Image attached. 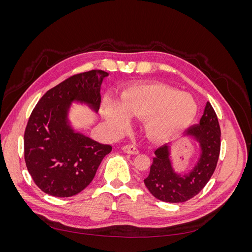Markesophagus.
Instances as JSON below:
<instances>
[{"instance_id":"34e87169","label":"esophagus","mask_w":252,"mask_h":252,"mask_svg":"<svg viewBox=\"0 0 252 252\" xmlns=\"http://www.w3.org/2000/svg\"><path fill=\"white\" fill-rule=\"evenodd\" d=\"M123 151L125 154L128 155H138L139 154V150L138 148H135L132 145H126V146L123 147Z\"/></svg>"}]
</instances>
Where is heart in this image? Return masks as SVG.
I'll return each instance as SVG.
<instances>
[{
	"label": "heart",
	"mask_w": 252,
	"mask_h": 252,
	"mask_svg": "<svg viewBox=\"0 0 252 252\" xmlns=\"http://www.w3.org/2000/svg\"><path fill=\"white\" fill-rule=\"evenodd\" d=\"M194 98L178 89L159 84L134 87L123 94L122 103L105 98L104 114L117 130L128 127L134 117L144 120L145 130L156 139H166L186 127L194 119Z\"/></svg>",
	"instance_id": "b5f03b06"
}]
</instances>
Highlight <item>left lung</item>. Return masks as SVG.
Instances as JSON below:
<instances>
[{
  "instance_id": "left-lung-1",
  "label": "left lung",
  "mask_w": 252,
  "mask_h": 252,
  "mask_svg": "<svg viewBox=\"0 0 252 252\" xmlns=\"http://www.w3.org/2000/svg\"><path fill=\"white\" fill-rule=\"evenodd\" d=\"M185 136L193 139L200 147V158L188 173L175 172L170 159V146L155 151L145 186L158 200L182 203L191 199L207 184L216 170L220 149V129L218 117L207 102L199 124L187 129Z\"/></svg>"
}]
</instances>
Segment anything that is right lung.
Returning <instances> with one entry per match:
<instances>
[{"mask_svg": "<svg viewBox=\"0 0 252 252\" xmlns=\"http://www.w3.org/2000/svg\"><path fill=\"white\" fill-rule=\"evenodd\" d=\"M108 73L90 70L72 75L49 89L32 110L24 134L28 172L45 193L69 197L94 180L102 159L112 147L75 131L68 119L72 103L97 112L101 85Z\"/></svg>", "mask_w": 252, "mask_h": 252, "instance_id": "1", "label": "right lung"}]
</instances>
